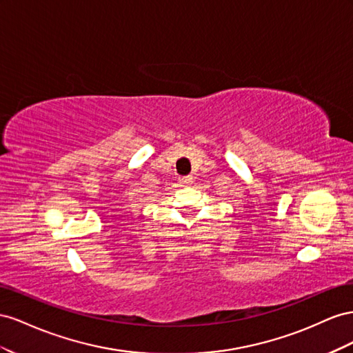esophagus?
<instances>
[{"mask_svg":"<svg viewBox=\"0 0 353 353\" xmlns=\"http://www.w3.org/2000/svg\"><path fill=\"white\" fill-rule=\"evenodd\" d=\"M179 182L182 183L183 186H189V185H192V183H194V177H192V176H185V177H180V179H179Z\"/></svg>","mask_w":353,"mask_h":353,"instance_id":"1","label":"esophagus"}]
</instances>
